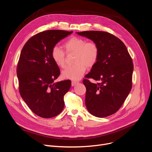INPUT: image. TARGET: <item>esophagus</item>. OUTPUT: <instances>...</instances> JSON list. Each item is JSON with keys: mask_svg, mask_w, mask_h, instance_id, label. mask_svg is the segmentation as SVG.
Here are the masks:
<instances>
[{"mask_svg": "<svg viewBox=\"0 0 152 152\" xmlns=\"http://www.w3.org/2000/svg\"><path fill=\"white\" fill-rule=\"evenodd\" d=\"M77 84H78V82H77V81H72V86H76Z\"/></svg>", "mask_w": 152, "mask_h": 152, "instance_id": "obj_1", "label": "esophagus"}]
</instances>
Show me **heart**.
Returning a JSON list of instances; mask_svg holds the SVG:
<instances>
[{
    "mask_svg": "<svg viewBox=\"0 0 152 152\" xmlns=\"http://www.w3.org/2000/svg\"><path fill=\"white\" fill-rule=\"evenodd\" d=\"M64 47L67 54L75 53L74 63L64 69L62 76L64 79L78 80L84 74L86 66L93 67L96 63L99 49L98 45L93 42H87L84 38L73 37L70 38L64 43ZM51 57L55 64L64 68L65 65V53L58 46H54L51 50Z\"/></svg>",
    "mask_w": 152,
    "mask_h": 152,
    "instance_id": "obj_1",
    "label": "heart"
}]
</instances>
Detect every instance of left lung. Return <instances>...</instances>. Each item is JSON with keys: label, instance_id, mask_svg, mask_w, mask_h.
<instances>
[{"label": "left lung", "instance_id": "obj_1", "mask_svg": "<svg viewBox=\"0 0 152 152\" xmlns=\"http://www.w3.org/2000/svg\"><path fill=\"white\" fill-rule=\"evenodd\" d=\"M76 34L96 43L99 49L96 64L86 76L99 83L83 80L86 87V107L95 117L109 116L120 108L130 92L133 72L132 59L124 43L108 32L92 30Z\"/></svg>", "mask_w": 152, "mask_h": 152}]
</instances>
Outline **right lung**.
Here are the masks:
<instances>
[{
    "mask_svg": "<svg viewBox=\"0 0 152 152\" xmlns=\"http://www.w3.org/2000/svg\"><path fill=\"white\" fill-rule=\"evenodd\" d=\"M73 31L50 30L30 38L22 49L17 67L19 93L33 113L43 118L59 114L71 80L56 83L60 69L51 57V50Z\"/></svg>",
    "mask_w": 152,
    "mask_h": 152,
    "instance_id": "add662e5",
    "label": "right lung"
}]
</instances>
